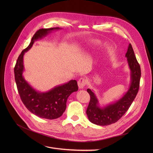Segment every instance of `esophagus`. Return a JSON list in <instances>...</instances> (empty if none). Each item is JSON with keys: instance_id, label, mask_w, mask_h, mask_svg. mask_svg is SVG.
<instances>
[{"instance_id": "34e87169", "label": "esophagus", "mask_w": 153, "mask_h": 153, "mask_svg": "<svg viewBox=\"0 0 153 153\" xmlns=\"http://www.w3.org/2000/svg\"><path fill=\"white\" fill-rule=\"evenodd\" d=\"M86 83H87V81H86V80L84 78H82V77L80 78L79 79L78 82H77L79 89H83V88L85 87Z\"/></svg>"}]
</instances>
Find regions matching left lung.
<instances>
[{
    "label": "left lung",
    "mask_w": 153,
    "mask_h": 153,
    "mask_svg": "<svg viewBox=\"0 0 153 153\" xmlns=\"http://www.w3.org/2000/svg\"><path fill=\"white\" fill-rule=\"evenodd\" d=\"M125 57L127 58L131 72V83L129 89L122 98L105 107H100L99 105V100L93 91L89 89L87 90L90 95L91 100L86 114L89 121L94 124L106 126L117 122L130 108L138 94L141 77V68L131 44L128 46Z\"/></svg>",
    "instance_id": "left-lung-1"
}]
</instances>
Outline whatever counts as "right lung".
<instances>
[{
	"label": "right lung",
	"mask_w": 153,
	"mask_h": 153,
	"mask_svg": "<svg viewBox=\"0 0 153 153\" xmlns=\"http://www.w3.org/2000/svg\"><path fill=\"white\" fill-rule=\"evenodd\" d=\"M60 28H42L38 30L28 46L23 50L19 55L14 68V74L18 92L22 102L32 114L43 118L53 120L60 117L66 108V102L69 96L78 90L76 80H71L68 82L58 85L46 92L36 91L24 79L23 55L33 46L35 41L46 36L53 30Z\"/></svg>",
	"instance_id": "right-lung-1"
}]
</instances>
